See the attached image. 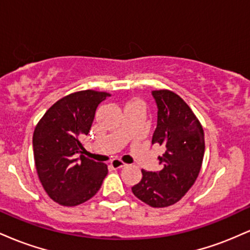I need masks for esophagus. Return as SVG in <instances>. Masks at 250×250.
I'll list each match as a JSON object with an SVG mask.
<instances>
[{
  "mask_svg": "<svg viewBox=\"0 0 250 250\" xmlns=\"http://www.w3.org/2000/svg\"><path fill=\"white\" fill-rule=\"evenodd\" d=\"M110 167L113 168V169H120V168L125 167V163L122 162L121 160L115 159V160H113V161L110 162Z\"/></svg>",
  "mask_w": 250,
  "mask_h": 250,
  "instance_id": "34e87169",
  "label": "esophagus"
}]
</instances>
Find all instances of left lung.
<instances>
[{"label":"left lung","instance_id":"1","mask_svg":"<svg viewBox=\"0 0 250 250\" xmlns=\"http://www.w3.org/2000/svg\"><path fill=\"white\" fill-rule=\"evenodd\" d=\"M157 125L151 143H159L161 169H142V179L131 188L135 196L154 208L169 207L185 196L196 181L205 155V133L190 107L174 91L154 90Z\"/></svg>","mask_w":250,"mask_h":250}]
</instances>
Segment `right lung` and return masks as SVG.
<instances>
[{
    "label": "right lung",
    "mask_w": 250,
    "mask_h": 250,
    "mask_svg": "<svg viewBox=\"0 0 250 250\" xmlns=\"http://www.w3.org/2000/svg\"><path fill=\"white\" fill-rule=\"evenodd\" d=\"M110 94L81 90L62 97L45 111L35 127V167L45 193L59 205L74 207L95 195L107 176V165L83 155L99 104Z\"/></svg>",
    "instance_id": "add662e5"
}]
</instances>
